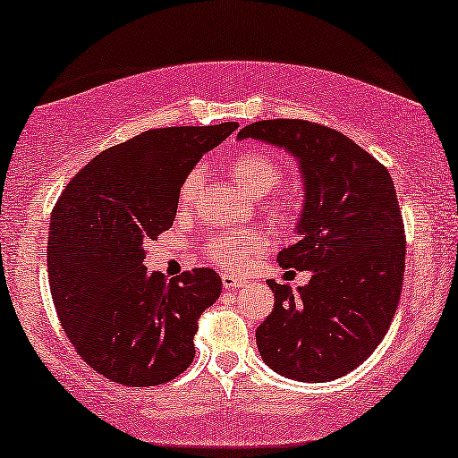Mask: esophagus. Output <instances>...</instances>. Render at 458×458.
Returning a JSON list of instances; mask_svg holds the SVG:
<instances>
[{
  "label": "esophagus",
  "mask_w": 458,
  "mask_h": 458,
  "mask_svg": "<svg viewBox=\"0 0 458 458\" xmlns=\"http://www.w3.org/2000/svg\"><path fill=\"white\" fill-rule=\"evenodd\" d=\"M221 280H223V288H227V291H233V288H242L248 284V280L233 276V274H223Z\"/></svg>",
  "instance_id": "obj_1"
}]
</instances>
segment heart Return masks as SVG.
<instances>
[{"label": "heart", "instance_id": "obj_1", "mask_svg": "<svg viewBox=\"0 0 458 458\" xmlns=\"http://www.w3.org/2000/svg\"><path fill=\"white\" fill-rule=\"evenodd\" d=\"M227 172L235 184L251 196L270 194L280 182L278 161L264 151L248 149L237 153L227 161ZM202 182V172L196 170L186 175L180 190V205L186 207L194 199L196 190ZM278 210L291 208L288 196H280L276 200ZM266 248V237L258 231H229V233L210 235L205 242V256L210 262L227 270H243L253 262L258 253Z\"/></svg>", "mask_w": 458, "mask_h": 458}]
</instances>
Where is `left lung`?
<instances>
[{"mask_svg": "<svg viewBox=\"0 0 458 458\" xmlns=\"http://www.w3.org/2000/svg\"><path fill=\"white\" fill-rule=\"evenodd\" d=\"M237 139L286 149L305 188L297 243L276 262L311 280L299 293L268 280L274 309L256 329L259 356L293 381H334L367 360L395 315L405 270L395 186L385 165L329 126L276 118L243 126Z\"/></svg>", "mask_w": 458, "mask_h": 458, "instance_id": "1", "label": "left lung"}]
</instances>
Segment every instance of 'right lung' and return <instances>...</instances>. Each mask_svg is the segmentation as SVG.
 Returning a JSON list of instances; mask_svg holds the SVG:
<instances>
[{
  "label": "right lung",
  "mask_w": 458,
  "mask_h": 458,
  "mask_svg": "<svg viewBox=\"0 0 458 458\" xmlns=\"http://www.w3.org/2000/svg\"><path fill=\"white\" fill-rule=\"evenodd\" d=\"M237 126L140 132L91 159L53 208L47 266L63 332L114 383L161 385L194 360L196 321L221 276L194 268L167 280L147 270L145 245L172 227L186 175Z\"/></svg>",
  "instance_id": "add662e5"
}]
</instances>
